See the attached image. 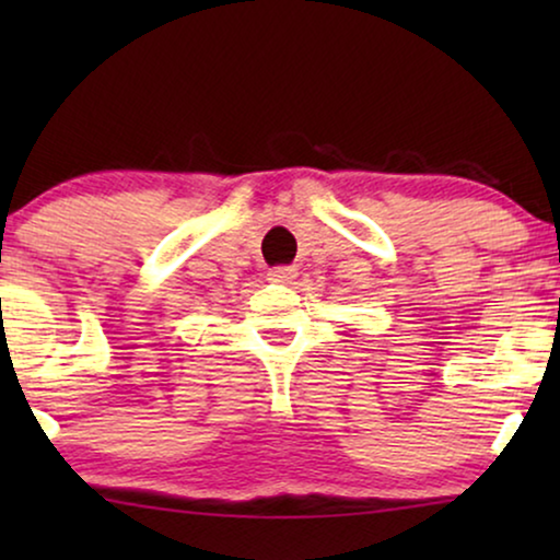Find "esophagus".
I'll use <instances>...</instances> for the list:
<instances>
[{
	"label": "esophagus",
	"instance_id": "esophagus-1",
	"mask_svg": "<svg viewBox=\"0 0 560 560\" xmlns=\"http://www.w3.org/2000/svg\"><path fill=\"white\" fill-rule=\"evenodd\" d=\"M298 278V270L295 267H272L270 270V280L272 282H293Z\"/></svg>",
	"mask_w": 560,
	"mask_h": 560
}]
</instances>
